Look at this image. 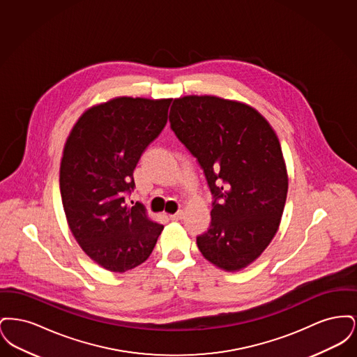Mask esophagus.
<instances>
[{
  "mask_svg": "<svg viewBox=\"0 0 357 357\" xmlns=\"http://www.w3.org/2000/svg\"><path fill=\"white\" fill-rule=\"evenodd\" d=\"M170 218L172 220V221H179V220H182V218H183V211H182V210L176 211L175 214L170 215Z\"/></svg>",
  "mask_w": 357,
  "mask_h": 357,
  "instance_id": "34e87169",
  "label": "esophagus"
}]
</instances>
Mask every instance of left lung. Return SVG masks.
Returning <instances> with one entry per match:
<instances>
[{
    "label": "left lung",
    "instance_id": "8db88e82",
    "mask_svg": "<svg viewBox=\"0 0 357 357\" xmlns=\"http://www.w3.org/2000/svg\"><path fill=\"white\" fill-rule=\"evenodd\" d=\"M171 130L204 170L211 222L201 253L227 272L246 268L277 233L288 192L280 142L252 107L217 96L175 99Z\"/></svg>",
    "mask_w": 357,
    "mask_h": 357
}]
</instances>
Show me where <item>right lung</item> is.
<instances>
[{
    "mask_svg": "<svg viewBox=\"0 0 357 357\" xmlns=\"http://www.w3.org/2000/svg\"><path fill=\"white\" fill-rule=\"evenodd\" d=\"M171 99L116 98L89 108L69 134L60 191L69 229L104 269L124 273L153 253L163 225L128 207L134 170L167 123Z\"/></svg>",
    "mask_w": 357,
    "mask_h": 357,
    "instance_id": "right-lung-1",
    "label": "right lung"
}]
</instances>
